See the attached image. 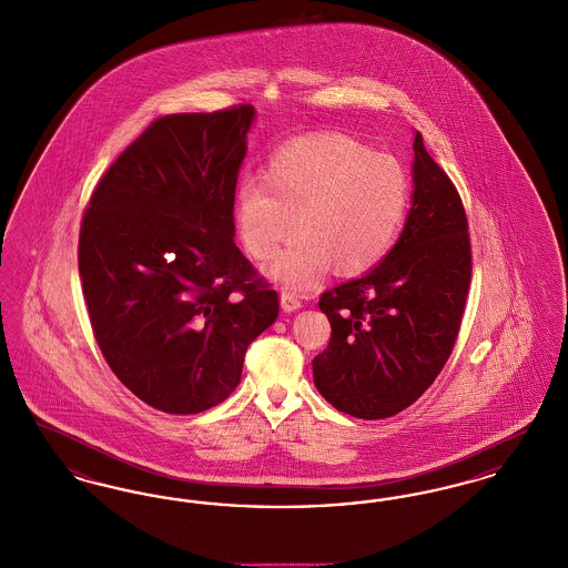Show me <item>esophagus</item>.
<instances>
[{"instance_id":"1","label":"esophagus","mask_w":568,"mask_h":568,"mask_svg":"<svg viewBox=\"0 0 568 568\" xmlns=\"http://www.w3.org/2000/svg\"><path fill=\"white\" fill-rule=\"evenodd\" d=\"M300 306H302L300 296L292 294V292H281V308H283L285 313H294Z\"/></svg>"}]
</instances>
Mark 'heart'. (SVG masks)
I'll use <instances>...</instances> for the list:
<instances>
[{"label": "heart", "instance_id": "b5f03b06", "mask_svg": "<svg viewBox=\"0 0 568 568\" xmlns=\"http://www.w3.org/2000/svg\"><path fill=\"white\" fill-rule=\"evenodd\" d=\"M410 202L405 165L343 134L297 138L234 193L244 248L268 260L296 227L297 236L266 266L272 281L304 290L336 266L373 268L396 241Z\"/></svg>", "mask_w": 568, "mask_h": 568}]
</instances>
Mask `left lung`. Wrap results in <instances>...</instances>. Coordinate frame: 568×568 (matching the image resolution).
<instances>
[{
	"mask_svg": "<svg viewBox=\"0 0 568 568\" xmlns=\"http://www.w3.org/2000/svg\"><path fill=\"white\" fill-rule=\"evenodd\" d=\"M413 195L403 234L359 278L320 300L329 345L313 359L334 408L383 419L413 405L456 345L470 285L468 223L458 191L413 135Z\"/></svg>",
	"mask_w": 568,
	"mask_h": 568,
	"instance_id": "1",
	"label": "left lung"
}]
</instances>
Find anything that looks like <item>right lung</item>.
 I'll return each mask as SVG.
<instances>
[{"label": "right lung", "mask_w": 568, "mask_h": 568, "mask_svg": "<svg viewBox=\"0 0 568 568\" xmlns=\"http://www.w3.org/2000/svg\"><path fill=\"white\" fill-rule=\"evenodd\" d=\"M255 109L168 114L110 165L84 211L82 296L112 373L158 410L193 415L241 383L278 296L234 243Z\"/></svg>", "instance_id": "right-lung-1"}]
</instances>
